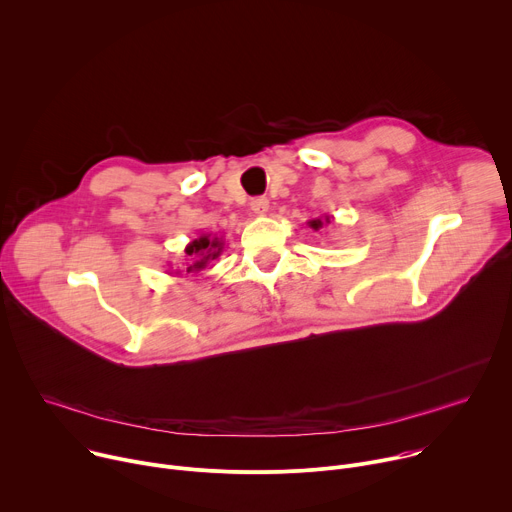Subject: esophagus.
<instances>
[{
    "label": "esophagus",
    "instance_id": "obj_1",
    "mask_svg": "<svg viewBox=\"0 0 512 512\" xmlns=\"http://www.w3.org/2000/svg\"><path fill=\"white\" fill-rule=\"evenodd\" d=\"M251 210H253L255 214H259V216L267 214V210H269V200H267L265 196L253 198V200H251Z\"/></svg>",
    "mask_w": 512,
    "mask_h": 512
}]
</instances>
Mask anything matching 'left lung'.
I'll use <instances>...</instances> for the list:
<instances>
[{
	"mask_svg": "<svg viewBox=\"0 0 512 512\" xmlns=\"http://www.w3.org/2000/svg\"><path fill=\"white\" fill-rule=\"evenodd\" d=\"M324 223H326V225H330V216H324V218H312V221H308V225H310L314 231L322 229V227H324Z\"/></svg>",
	"mask_w": 512,
	"mask_h": 512,
	"instance_id": "1",
	"label": "left lung"
}]
</instances>
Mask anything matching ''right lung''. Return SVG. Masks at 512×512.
<instances>
[{
  "label": "right lung",
  "mask_w": 512,
  "mask_h": 512,
  "mask_svg": "<svg viewBox=\"0 0 512 512\" xmlns=\"http://www.w3.org/2000/svg\"><path fill=\"white\" fill-rule=\"evenodd\" d=\"M225 249V241L223 237H212V235H200L198 239L190 241L184 249L186 253V273H198L202 271L210 261H214L218 255L223 253ZM180 273V271H176Z\"/></svg>",
  "instance_id": "1"
}]
</instances>
